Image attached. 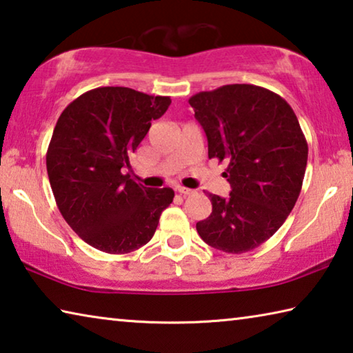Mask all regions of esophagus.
I'll return each instance as SVG.
<instances>
[{
    "instance_id": "1",
    "label": "esophagus",
    "mask_w": 353,
    "mask_h": 353,
    "mask_svg": "<svg viewBox=\"0 0 353 353\" xmlns=\"http://www.w3.org/2000/svg\"><path fill=\"white\" fill-rule=\"evenodd\" d=\"M176 191L177 193H181V194H183V196H191L194 193V190H190V188H185V187H181V185H179V187H176Z\"/></svg>"
}]
</instances>
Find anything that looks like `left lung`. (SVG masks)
<instances>
[{
	"label": "left lung",
	"instance_id": "1",
	"mask_svg": "<svg viewBox=\"0 0 353 353\" xmlns=\"http://www.w3.org/2000/svg\"><path fill=\"white\" fill-rule=\"evenodd\" d=\"M208 141V159L227 163L230 194H208L212 213L196 224L208 246L243 254L288 218L305 176L308 145L291 105L277 93L230 83L188 99Z\"/></svg>",
	"mask_w": 353,
	"mask_h": 353
}]
</instances>
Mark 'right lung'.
Masks as SVG:
<instances>
[{"mask_svg": "<svg viewBox=\"0 0 353 353\" xmlns=\"http://www.w3.org/2000/svg\"><path fill=\"white\" fill-rule=\"evenodd\" d=\"M170 97L99 87L81 94L59 117L46 170L63 219L83 241L107 254H128L151 240L174 191L146 188L124 168Z\"/></svg>", "mask_w": 353, "mask_h": 353, "instance_id": "add662e5", "label": "right lung"}]
</instances>
